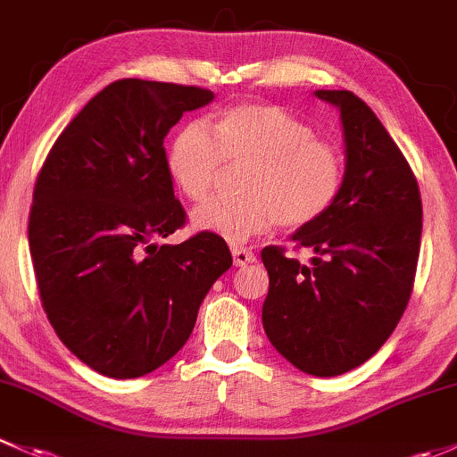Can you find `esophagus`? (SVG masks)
I'll return each mask as SVG.
<instances>
[{"label": "esophagus", "instance_id": "esophagus-1", "mask_svg": "<svg viewBox=\"0 0 457 457\" xmlns=\"http://www.w3.org/2000/svg\"><path fill=\"white\" fill-rule=\"evenodd\" d=\"M230 253H233V262H235V266H248V263L255 262V253L248 251V248L233 246V248H230Z\"/></svg>", "mask_w": 457, "mask_h": 457}]
</instances>
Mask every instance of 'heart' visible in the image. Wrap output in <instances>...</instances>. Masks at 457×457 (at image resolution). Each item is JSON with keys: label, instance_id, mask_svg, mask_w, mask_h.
I'll return each instance as SVG.
<instances>
[{"label": "heart", "instance_id": "obj_1", "mask_svg": "<svg viewBox=\"0 0 457 457\" xmlns=\"http://www.w3.org/2000/svg\"><path fill=\"white\" fill-rule=\"evenodd\" d=\"M227 162L246 169L239 197H218L191 213V227L239 244L275 224L305 228L321 220L341 194L345 158L328 140L314 138L305 120L270 103H239L215 119L182 127L171 140L167 167L189 200H204Z\"/></svg>", "mask_w": 457, "mask_h": 457}]
</instances>
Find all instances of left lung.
Segmentation results:
<instances>
[{
    "instance_id": "obj_1",
    "label": "left lung",
    "mask_w": 457,
    "mask_h": 457,
    "mask_svg": "<svg viewBox=\"0 0 457 457\" xmlns=\"http://www.w3.org/2000/svg\"><path fill=\"white\" fill-rule=\"evenodd\" d=\"M341 112L345 178L332 209L293 233L308 266L266 246V337L295 368L338 376L363 365L401 321L416 277L422 202L416 176L368 103L317 89Z\"/></svg>"
}]
</instances>
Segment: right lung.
<instances>
[{
    "label": "right lung",
    "instance_id": "right-lung-1",
    "mask_svg": "<svg viewBox=\"0 0 457 457\" xmlns=\"http://www.w3.org/2000/svg\"><path fill=\"white\" fill-rule=\"evenodd\" d=\"M211 101L194 86L110 83L61 131L37 176L28 242L41 305L98 374L138 378L167 363L233 263L213 233L158 246L187 220L164 136Z\"/></svg>",
    "mask_w": 457,
    "mask_h": 457
}]
</instances>
